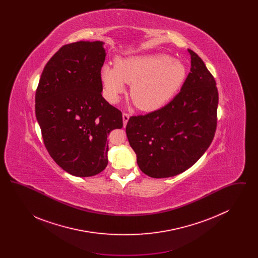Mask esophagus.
<instances>
[{"label": "esophagus", "instance_id": "34e87169", "mask_svg": "<svg viewBox=\"0 0 258 258\" xmlns=\"http://www.w3.org/2000/svg\"><path fill=\"white\" fill-rule=\"evenodd\" d=\"M128 119H130V114L128 113H123V125H126Z\"/></svg>", "mask_w": 258, "mask_h": 258}]
</instances>
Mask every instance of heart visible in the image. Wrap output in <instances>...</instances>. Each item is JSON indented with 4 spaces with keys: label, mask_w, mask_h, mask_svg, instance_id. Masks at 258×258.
Here are the masks:
<instances>
[{
    "label": "heart",
    "mask_w": 258,
    "mask_h": 258,
    "mask_svg": "<svg viewBox=\"0 0 258 258\" xmlns=\"http://www.w3.org/2000/svg\"><path fill=\"white\" fill-rule=\"evenodd\" d=\"M186 76L184 63L162 54L134 56L105 64L100 72L104 97L116 102L131 84L130 96L137 108L160 109L181 89Z\"/></svg>",
    "instance_id": "obj_1"
}]
</instances>
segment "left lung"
Instances as JSON below:
<instances>
[{
	"label": "left lung",
	"instance_id": "1",
	"mask_svg": "<svg viewBox=\"0 0 258 258\" xmlns=\"http://www.w3.org/2000/svg\"><path fill=\"white\" fill-rule=\"evenodd\" d=\"M190 73L169 103L133 116L125 126L141 171L168 178L192 166L211 145L217 130L219 92L204 61L188 49Z\"/></svg>",
	"mask_w": 258,
	"mask_h": 258
}]
</instances>
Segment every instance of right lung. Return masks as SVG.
Returning a JSON list of instances; mask_svg holds the SVG:
<instances>
[{
    "label": "right lung",
    "mask_w": 258,
    "mask_h": 258,
    "mask_svg": "<svg viewBox=\"0 0 258 258\" xmlns=\"http://www.w3.org/2000/svg\"><path fill=\"white\" fill-rule=\"evenodd\" d=\"M101 41H78L58 50L43 69L36 116L50 157L77 177L107 166V135L123 126L122 112L102 98Z\"/></svg>",
    "instance_id": "1"
}]
</instances>
